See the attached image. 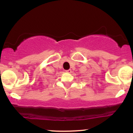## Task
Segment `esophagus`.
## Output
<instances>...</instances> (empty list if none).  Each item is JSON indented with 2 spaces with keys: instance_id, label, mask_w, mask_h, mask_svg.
Wrapping results in <instances>:
<instances>
[{
  "instance_id": "esophagus-1",
  "label": "esophagus",
  "mask_w": 133,
  "mask_h": 133,
  "mask_svg": "<svg viewBox=\"0 0 133 133\" xmlns=\"http://www.w3.org/2000/svg\"><path fill=\"white\" fill-rule=\"evenodd\" d=\"M65 72H68V73H71V69L66 70V71H65Z\"/></svg>"
}]
</instances>
